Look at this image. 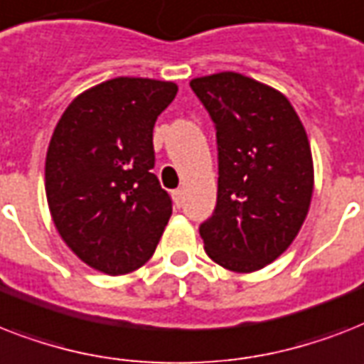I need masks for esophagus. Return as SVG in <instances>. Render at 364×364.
I'll return each mask as SVG.
<instances>
[{
    "mask_svg": "<svg viewBox=\"0 0 364 364\" xmlns=\"http://www.w3.org/2000/svg\"><path fill=\"white\" fill-rule=\"evenodd\" d=\"M171 196H173V202H176L177 208H181V205H183V191H181V188L173 191V193H171Z\"/></svg>",
    "mask_w": 364,
    "mask_h": 364,
    "instance_id": "esophagus-1",
    "label": "esophagus"
}]
</instances>
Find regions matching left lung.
<instances>
[{
    "label": "left lung",
    "mask_w": 364,
    "mask_h": 364,
    "mask_svg": "<svg viewBox=\"0 0 364 364\" xmlns=\"http://www.w3.org/2000/svg\"><path fill=\"white\" fill-rule=\"evenodd\" d=\"M193 92L217 137V204L200 225L223 268L255 272L299 234L314 193V162L296 111L282 92L232 71L198 77Z\"/></svg>",
    "instance_id": "1"
}]
</instances>
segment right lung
I'll return each mask as SVG.
<instances>
[{"mask_svg": "<svg viewBox=\"0 0 364 364\" xmlns=\"http://www.w3.org/2000/svg\"><path fill=\"white\" fill-rule=\"evenodd\" d=\"M173 82L119 77L77 96L54 128L45 191L60 236L96 270L121 276L153 257L171 217L154 176L153 128Z\"/></svg>", "mask_w": 364, "mask_h": 364, "instance_id": "right-lung-1", "label": "right lung"}]
</instances>
